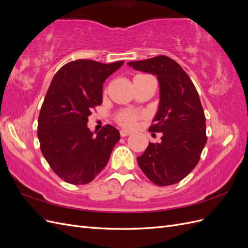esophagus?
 Returning <instances> with one entry per match:
<instances>
[{"mask_svg": "<svg viewBox=\"0 0 248 248\" xmlns=\"http://www.w3.org/2000/svg\"><path fill=\"white\" fill-rule=\"evenodd\" d=\"M120 136H121L122 138H125V137H128V136H130V132H128V131H126V130H121V131H120Z\"/></svg>", "mask_w": 248, "mask_h": 248, "instance_id": "34e87169", "label": "esophagus"}]
</instances>
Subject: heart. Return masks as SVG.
Instances as JSON below:
<instances>
[{
  "mask_svg": "<svg viewBox=\"0 0 248 248\" xmlns=\"http://www.w3.org/2000/svg\"><path fill=\"white\" fill-rule=\"evenodd\" d=\"M140 118V115L137 112L129 111V110H122L120 111L116 117V121L119 125H121L124 128L132 129L133 127H136L137 121Z\"/></svg>",
  "mask_w": 248,
  "mask_h": 248,
  "instance_id": "heart-1",
  "label": "heart"
}]
</instances>
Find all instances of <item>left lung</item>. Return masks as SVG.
<instances>
[{"mask_svg": "<svg viewBox=\"0 0 248 248\" xmlns=\"http://www.w3.org/2000/svg\"><path fill=\"white\" fill-rule=\"evenodd\" d=\"M128 65L155 74L160 88L158 110L149 131L161 132V141L149 142L138 157L139 166L156 185L178 183L196 168L207 142L206 117L197 89L182 67L167 56Z\"/></svg>", "mask_w": 248, "mask_h": 248, "instance_id": "left-lung-1", "label": "left lung"}]
</instances>
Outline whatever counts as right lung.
I'll return each instance as SVG.
<instances>
[{
  "label": "right lung",
  "mask_w": 248,
  "mask_h": 248,
  "mask_svg": "<svg viewBox=\"0 0 248 248\" xmlns=\"http://www.w3.org/2000/svg\"><path fill=\"white\" fill-rule=\"evenodd\" d=\"M124 61L77 60L52 78L38 118V140L49 167L65 182L88 184L107 166L120 132L106 125L96 136L88 117L102 102L103 82Z\"/></svg>",
  "instance_id": "obj_1"
}]
</instances>
